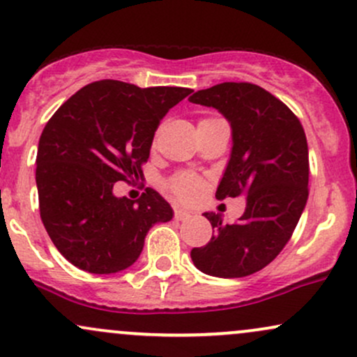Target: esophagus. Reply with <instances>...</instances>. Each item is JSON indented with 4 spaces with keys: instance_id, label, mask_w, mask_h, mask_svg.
<instances>
[{
    "instance_id": "34e87169",
    "label": "esophagus",
    "mask_w": 357,
    "mask_h": 357,
    "mask_svg": "<svg viewBox=\"0 0 357 357\" xmlns=\"http://www.w3.org/2000/svg\"><path fill=\"white\" fill-rule=\"evenodd\" d=\"M190 218H191V213H188L184 210H174V220L184 221V220H190Z\"/></svg>"
}]
</instances>
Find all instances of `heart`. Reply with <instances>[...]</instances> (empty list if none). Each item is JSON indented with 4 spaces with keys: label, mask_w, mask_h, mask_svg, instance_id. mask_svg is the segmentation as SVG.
<instances>
[{
    "label": "heart",
    "mask_w": 357,
    "mask_h": 357,
    "mask_svg": "<svg viewBox=\"0 0 357 357\" xmlns=\"http://www.w3.org/2000/svg\"><path fill=\"white\" fill-rule=\"evenodd\" d=\"M167 190L181 203H196L204 192V181L195 173H179L169 179Z\"/></svg>",
    "instance_id": "obj_1"
}]
</instances>
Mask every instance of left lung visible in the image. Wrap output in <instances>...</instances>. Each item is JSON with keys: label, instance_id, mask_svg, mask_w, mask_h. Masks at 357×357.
I'll return each mask as SVG.
<instances>
[{"label": "left lung", "instance_id": "8db88e82", "mask_svg": "<svg viewBox=\"0 0 357 357\" xmlns=\"http://www.w3.org/2000/svg\"><path fill=\"white\" fill-rule=\"evenodd\" d=\"M192 104L216 109L230 122L233 147L216 198L247 196L236 223L204 213L215 235L191 250L203 273L247 277L267 267L296 230L309 196V147L304 127L282 100L248 82L198 90Z\"/></svg>", "mask_w": 357, "mask_h": 357}]
</instances>
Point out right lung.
<instances>
[{
	"instance_id": "add662e5",
	"label": "right lung",
	"mask_w": 357,
	"mask_h": 357,
	"mask_svg": "<svg viewBox=\"0 0 357 357\" xmlns=\"http://www.w3.org/2000/svg\"><path fill=\"white\" fill-rule=\"evenodd\" d=\"M192 92L99 80L73 93L45 126L36 154L40 216L56 250L90 273L134 264L147 231L173 208L147 188L139 199L114 183L142 178L154 132L167 110Z\"/></svg>"
}]
</instances>
